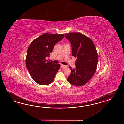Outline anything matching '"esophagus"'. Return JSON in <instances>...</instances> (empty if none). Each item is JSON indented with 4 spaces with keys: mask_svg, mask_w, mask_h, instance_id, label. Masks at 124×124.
I'll use <instances>...</instances> for the list:
<instances>
[{
    "mask_svg": "<svg viewBox=\"0 0 124 124\" xmlns=\"http://www.w3.org/2000/svg\"><path fill=\"white\" fill-rule=\"evenodd\" d=\"M60 67H61V68H66L68 67L67 65H64L62 64H60Z\"/></svg>",
    "mask_w": 124,
    "mask_h": 124,
    "instance_id": "obj_1",
    "label": "esophagus"
}]
</instances>
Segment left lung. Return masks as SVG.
Here are the masks:
<instances>
[{
  "instance_id": "obj_1",
  "label": "left lung",
  "mask_w": 124,
  "mask_h": 124,
  "mask_svg": "<svg viewBox=\"0 0 124 124\" xmlns=\"http://www.w3.org/2000/svg\"><path fill=\"white\" fill-rule=\"evenodd\" d=\"M65 37L71 44L72 56L77 57L75 68L69 66L71 72L68 81L76 86H82L96 71L98 55L95 45L90 38L79 33L65 34Z\"/></svg>"
}]
</instances>
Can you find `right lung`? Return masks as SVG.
I'll list each match as a JSON object with an SVG mask.
<instances>
[{
    "instance_id": "right-lung-1",
    "label": "right lung",
    "mask_w": 124,
    "mask_h": 124,
    "mask_svg": "<svg viewBox=\"0 0 124 124\" xmlns=\"http://www.w3.org/2000/svg\"><path fill=\"white\" fill-rule=\"evenodd\" d=\"M63 34L45 33L30 44L27 52L26 65L30 75L38 84L47 85L52 82L60 64H54L45 60L49 57L54 46L60 41Z\"/></svg>"
}]
</instances>
